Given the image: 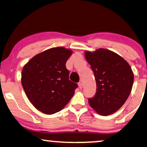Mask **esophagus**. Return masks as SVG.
<instances>
[{
	"instance_id": "1",
	"label": "esophagus",
	"mask_w": 147,
	"mask_h": 147,
	"mask_svg": "<svg viewBox=\"0 0 147 147\" xmlns=\"http://www.w3.org/2000/svg\"><path fill=\"white\" fill-rule=\"evenodd\" d=\"M78 87H79L80 89L82 88V82H78Z\"/></svg>"
}]
</instances>
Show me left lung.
Listing matches in <instances>:
<instances>
[{
    "mask_svg": "<svg viewBox=\"0 0 147 147\" xmlns=\"http://www.w3.org/2000/svg\"><path fill=\"white\" fill-rule=\"evenodd\" d=\"M96 82L94 97L88 99L92 108L102 115L117 111L125 104L132 89L134 74L129 63L119 55L100 48L84 52Z\"/></svg>",
    "mask_w": 147,
    "mask_h": 147,
    "instance_id": "left-lung-1",
    "label": "left lung"
}]
</instances>
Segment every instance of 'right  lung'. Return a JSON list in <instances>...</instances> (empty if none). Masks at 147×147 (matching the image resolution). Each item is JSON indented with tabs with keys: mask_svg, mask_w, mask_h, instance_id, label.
<instances>
[{
	"mask_svg": "<svg viewBox=\"0 0 147 147\" xmlns=\"http://www.w3.org/2000/svg\"><path fill=\"white\" fill-rule=\"evenodd\" d=\"M73 53L63 47L36 55L23 67L21 82L30 102L43 113L61 111L73 97L78 85L69 80L66 62Z\"/></svg>",
	"mask_w": 147,
	"mask_h": 147,
	"instance_id": "1",
	"label": "right lung"
}]
</instances>
